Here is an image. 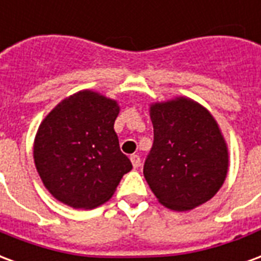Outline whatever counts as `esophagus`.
<instances>
[{
	"label": "esophagus",
	"instance_id": "34e87169",
	"mask_svg": "<svg viewBox=\"0 0 261 261\" xmlns=\"http://www.w3.org/2000/svg\"><path fill=\"white\" fill-rule=\"evenodd\" d=\"M130 159H131V163H133V167H134V169H138V167H140V166H141L140 156H138V155H133L130 158Z\"/></svg>",
	"mask_w": 261,
	"mask_h": 261
}]
</instances>
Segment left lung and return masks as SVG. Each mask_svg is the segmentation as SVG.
Listing matches in <instances>:
<instances>
[{
    "mask_svg": "<svg viewBox=\"0 0 261 261\" xmlns=\"http://www.w3.org/2000/svg\"><path fill=\"white\" fill-rule=\"evenodd\" d=\"M153 146L144 175L159 203L188 212L213 198L228 173V145L219 123L188 96L149 105Z\"/></svg>",
    "mask_w": 261,
    "mask_h": 261,
    "instance_id": "1",
    "label": "left lung"
}]
</instances>
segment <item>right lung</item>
<instances>
[{
    "instance_id": "obj_1",
    "label": "right lung",
    "mask_w": 261,
    "mask_h": 261,
    "mask_svg": "<svg viewBox=\"0 0 261 261\" xmlns=\"http://www.w3.org/2000/svg\"><path fill=\"white\" fill-rule=\"evenodd\" d=\"M119 112L115 99L82 90L44 117L33 158L55 199L73 209H94L113 196L123 175L133 169L113 128Z\"/></svg>"
}]
</instances>
